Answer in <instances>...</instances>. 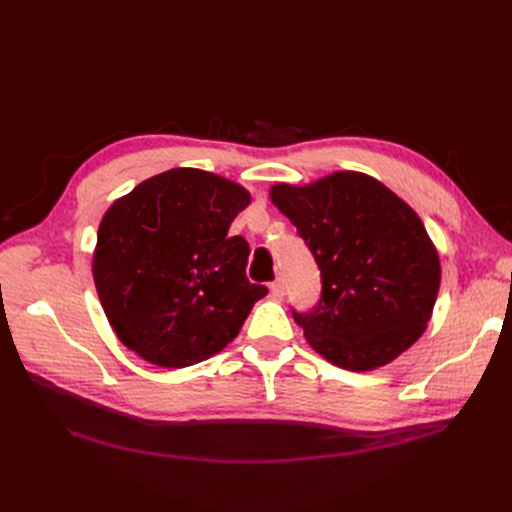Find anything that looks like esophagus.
Wrapping results in <instances>:
<instances>
[{"label": "esophagus", "instance_id": "1", "mask_svg": "<svg viewBox=\"0 0 512 512\" xmlns=\"http://www.w3.org/2000/svg\"><path fill=\"white\" fill-rule=\"evenodd\" d=\"M271 292L275 294L277 299H282V297H284V294H286V286H284V280H282V277H277V280L271 284Z\"/></svg>", "mask_w": 512, "mask_h": 512}]
</instances>
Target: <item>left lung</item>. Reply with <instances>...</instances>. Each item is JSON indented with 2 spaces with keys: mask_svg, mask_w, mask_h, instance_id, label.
Segmentation results:
<instances>
[{
  "mask_svg": "<svg viewBox=\"0 0 512 512\" xmlns=\"http://www.w3.org/2000/svg\"><path fill=\"white\" fill-rule=\"evenodd\" d=\"M271 200L320 269V301L292 312L318 354L369 371L423 335L440 288V258L408 203L350 170L301 188L277 183Z\"/></svg>",
  "mask_w": 512,
  "mask_h": 512,
  "instance_id": "obj_1",
  "label": "left lung"
}]
</instances>
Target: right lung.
Segmentation results:
<instances>
[{
    "mask_svg": "<svg viewBox=\"0 0 512 512\" xmlns=\"http://www.w3.org/2000/svg\"><path fill=\"white\" fill-rule=\"evenodd\" d=\"M250 192L198 168H173L104 213L94 282L123 346L160 367L218 354L267 286L245 275L250 245L228 228Z\"/></svg>",
    "mask_w": 512,
    "mask_h": 512,
    "instance_id": "1",
    "label": "right lung"
}]
</instances>
